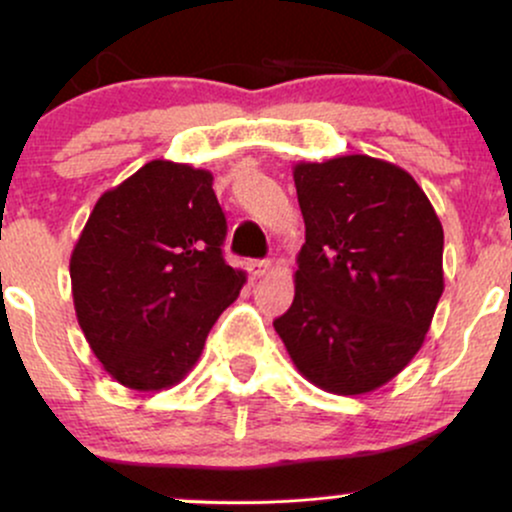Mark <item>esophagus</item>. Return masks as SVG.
Listing matches in <instances>:
<instances>
[{
	"instance_id": "esophagus-1",
	"label": "esophagus",
	"mask_w": 512,
	"mask_h": 512,
	"mask_svg": "<svg viewBox=\"0 0 512 512\" xmlns=\"http://www.w3.org/2000/svg\"><path fill=\"white\" fill-rule=\"evenodd\" d=\"M269 269H272V262L269 260H252L248 264V272L252 274V279H262V276L269 274Z\"/></svg>"
}]
</instances>
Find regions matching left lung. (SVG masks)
Masks as SVG:
<instances>
[{
	"label": "left lung",
	"mask_w": 512,
	"mask_h": 512,
	"mask_svg": "<svg viewBox=\"0 0 512 512\" xmlns=\"http://www.w3.org/2000/svg\"><path fill=\"white\" fill-rule=\"evenodd\" d=\"M293 180L305 245L274 330L313 385L373 392L424 344L443 293V226L407 170L380 158L298 163Z\"/></svg>",
	"instance_id": "8db88e82"
}]
</instances>
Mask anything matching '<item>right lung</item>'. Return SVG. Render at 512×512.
<instances>
[{
	"instance_id": "right-lung-1",
	"label": "right lung",
	"mask_w": 512,
	"mask_h": 512,
	"mask_svg": "<svg viewBox=\"0 0 512 512\" xmlns=\"http://www.w3.org/2000/svg\"><path fill=\"white\" fill-rule=\"evenodd\" d=\"M209 170L151 161L98 199L69 276L76 320L129 390L180 383L245 272L223 260L226 216Z\"/></svg>"
}]
</instances>
